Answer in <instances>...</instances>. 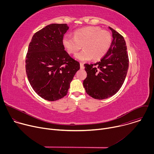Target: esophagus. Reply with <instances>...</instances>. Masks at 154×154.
<instances>
[{
  "mask_svg": "<svg viewBox=\"0 0 154 154\" xmlns=\"http://www.w3.org/2000/svg\"><path fill=\"white\" fill-rule=\"evenodd\" d=\"M80 68H81L82 69H83L85 68V67H84V64H83L82 63H80Z\"/></svg>",
  "mask_w": 154,
  "mask_h": 154,
  "instance_id": "obj_1",
  "label": "esophagus"
}]
</instances>
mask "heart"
<instances>
[{"label": "heart", "mask_w": 154, "mask_h": 154, "mask_svg": "<svg viewBox=\"0 0 154 154\" xmlns=\"http://www.w3.org/2000/svg\"><path fill=\"white\" fill-rule=\"evenodd\" d=\"M64 48L69 54H76L82 48V51L75 55L82 61L91 60L97 61L108 52L112 43V36L106 30L91 26L78 29L74 36L65 35L62 39Z\"/></svg>", "instance_id": "b5f03b06"}]
</instances>
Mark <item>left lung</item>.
Wrapping results in <instances>:
<instances>
[{"instance_id": "1", "label": "left lung", "mask_w": 154, "mask_h": 154, "mask_svg": "<svg viewBox=\"0 0 154 154\" xmlns=\"http://www.w3.org/2000/svg\"><path fill=\"white\" fill-rule=\"evenodd\" d=\"M112 32L110 48L100 61L85 64L87 73L83 80L86 93L96 99H105L115 95L121 88L128 68V56L124 37L109 27Z\"/></svg>"}]
</instances>
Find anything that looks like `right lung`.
Instances as JSON below:
<instances>
[{
  "instance_id": "right-lung-1",
  "label": "right lung",
  "mask_w": 154,
  "mask_h": 154,
  "mask_svg": "<svg viewBox=\"0 0 154 154\" xmlns=\"http://www.w3.org/2000/svg\"><path fill=\"white\" fill-rule=\"evenodd\" d=\"M69 27L52 24L36 32L29 44L26 70L29 83L44 99L54 101L66 96L80 63L64 51L62 39Z\"/></svg>"
}]
</instances>
